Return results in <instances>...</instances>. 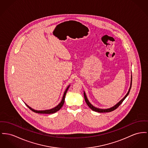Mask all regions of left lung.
<instances>
[{
	"label": "left lung",
	"mask_w": 148,
	"mask_h": 148,
	"mask_svg": "<svg viewBox=\"0 0 148 148\" xmlns=\"http://www.w3.org/2000/svg\"><path fill=\"white\" fill-rule=\"evenodd\" d=\"M131 85H132V75H131V79L130 87V89L128 90V91L127 92V94L125 96V97H124L122 99H121V100L118 102V103H117V104H116L114 106H113V107H111V108H110L103 109L97 108H96V107H94V106H92V104L89 102L88 99L87 97H86V94H85V92H84V98H85V101H86V103L87 105L89 106V108L90 109H91L92 110H94V111H95V112H99V113L110 112H112V111H113V110H115L118 107H119V106L122 104V103L123 101V100H124L126 99V98L127 97V95H128V94H129V92H130V90H131Z\"/></svg>",
	"instance_id": "obj_1"
}]
</instances>
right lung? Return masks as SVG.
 I'll return each instance as SVG.
<instances>
[{"label":"right lung","instance_id":"obj_1","mask_svg":"<svg viewBox=\"0 0 148 148\" xmlns=\"http://www.w3.org/2000/svg\"><path fill=\"white\" fill-rule=\"evenodd\" d=\"M69 85L66 90H65L64 92V94H63V98L62 99V101H60V103H59V104L56 106V107L50 109H48V110H35L34 109L31 108L30 107H29L28 105H27L26 103L25 104L26 105V106L30 109V110H31L32 111H33L35 113H41V114H51V113H56V112L58 111L62 107V106H63V104L64 103V99H65V97H66V94L67 93V91L68 90V89L69 88Z\"/></svg>","mask_w":148,"mask_h":148}]
</instances>
